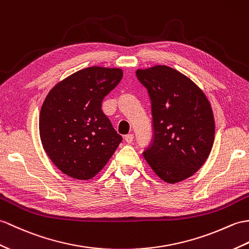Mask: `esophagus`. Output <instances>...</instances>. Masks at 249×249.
I'll use <instances>...</instances> for the list:
<instances>
[{"mask_svg":"<svg viewBox=\"0 0 249 249\" xmlns=\"http://www.w3.org/2000/svg\"><path fill=\"white\" fill-rule=\"evenodd\" d=\"M125 141L127 142V143H131L132 141H134V135H132V134H128V135H126L125 136Z\"/></svg>","mask_w":249,"mask_h":249,"instance_id":"obj_1","label":"esophagus"}]
</instances>
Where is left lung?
I'll use <instances>...</instances> for the list:
<instances>
[{
	"mask_svg": "<svg viewBox=\"0 0 249 249\" xmlns=\"http://www.w3.org/2000/svg\"><path fill=\"white\" fill-rule=\"evenodd\" d=\"M152 102L153 142L143 153L159 178L169 183L194 175L214 142L212 108L197 85L167 66L136 72Z\"/></svg>",
	"mask_w": 249,
	"mask_h": 249,
	"instance_id": "obj_1",
	"label": "left lung"
}]
</instances>
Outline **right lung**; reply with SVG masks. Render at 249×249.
I'll use <instances>...</instances> for the list:
<instances>
[{"mask_svg": "<svg viewBox=\"0 0 249 249\" xmlns=\"http://www.w3.org/2000/svg\"><path fill=\"white\" fill-rule=\"evenodd\" d=\"M123 77L119 68L90 67L57 84L39 117L42 146L58 169L79 180L94 177L122 142L102 102Z\"/></svg>", "mask_w": 249, "mask_h": 249, "instance_id": "1", "label": "right lung"}]
</instances>
